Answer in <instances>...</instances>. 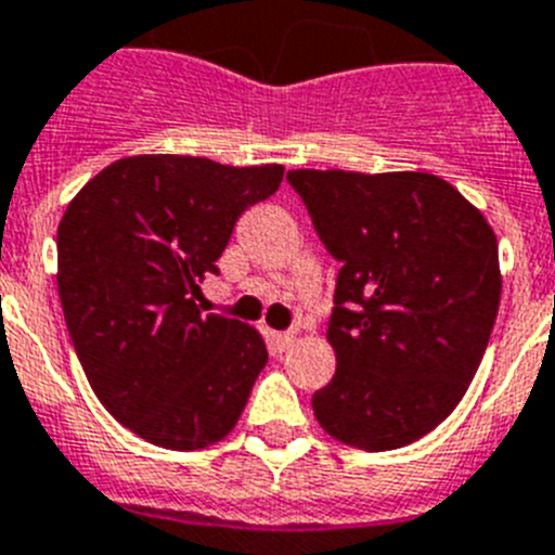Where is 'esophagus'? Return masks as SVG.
I'll return each instance as SVG.
<instances>
[{
  "mask_svg": "<svg viewBox=\"0 0 555 555\" xmlns=\"http://www.w3.org/2000/svg\"><path fill=\"white\" fill-rule=\"evenodd\" d=\"M271 349L276 351V354H282V351H287L293 346V340H296V335L293 332H271Z\"/></svg>",
  "mask_w": 555,
  "mask_h": 555,
  "instance_id": "esophagus-1",
  "label": "esophagus"
}]
</instances>
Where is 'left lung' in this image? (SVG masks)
Returning a JSON list of instances; mask_svg holds the SVG:
<instances>
[{
    "mask_svg": "<svg viewBox=\"0 0 555 555\" xmlns=\"http://www.w3.org/2000/svg\"><path fill=\"white\" fill-rule=\"evenodd\" d=\"M315 234L340 262L330 337L337 369L318 424L365 452L444 422L469 388L500 307L498 237L430 172L293 170Z\"/></svg>",
    "mask_w": 555,
    "mask_h": 555,
    "instance_id": "left-lung-1",
    "label": "left lung"
}]
</instances>
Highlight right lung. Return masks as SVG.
<instances>
[{
  "mask_svg": "<svg viewBox=\"0 0 555 555\" xmlns=\"http://www.w3.org/2000/svg\"><path fill=\"white\" fill-rule=\"evenodd\" d=\"M282 176V164L131 156L66 206L57 293L72 346L105 411L144 441L204 450L237 424L268 349L254 326L197 310V284Z\"/></svg>",
  "mask_w": 555,
  "mask_h": 555,
  "instance_id": "1",
  "label": "right lung"
}]
</instances>
